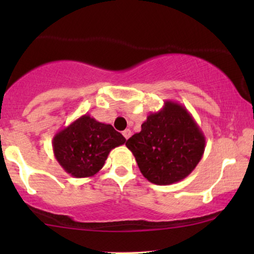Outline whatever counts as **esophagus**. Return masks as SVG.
<instances>
[{"instance_id": "34e87169", "label": "esophagus", "mask_w": 254, "mask_h": 254, "mask_svg": "<svg viewBox=\"0 0 254 254\" xmlns=\"http://www.w3.org/2000/svg\"><path fill=\"white\" fill-rule=\"evenodd\" d=\"M123 135L125 136V138H126V140H128V138H129L130 135H131L130 129H125V130L123 131Z\"/></svg>"}]
</instances>
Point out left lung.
Here are the masks:
<instances>
[{
    "label": "left lung",
    "mask_w": 254,
    "mask_h": 254,
    "mask_svg": "<svg viewBox=\"0 0 254 254\" xmlns=\"http://www.w3.org/2000/svg\"><path fill=\"white\" fill-rule=\"evenodd\" d=\"M140 133L126 142L144 178L156 185H171L185 179L199 164L206 137L182 104L165 100L141 125Z\"/></svg>",
    "instance_id": "left-lung-1"
}]
</instances>
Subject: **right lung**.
<instances>
[{
    "mask_svg": "<svg viewBox=\"0 0 254 254\" xmlns=\"http://www.w3.org/2000/svg\"><path fill=\"white\" fill-rule=\"evenodd\" d=\"M126 138L112 125L97 121L89 114L77 118L54 135L53 152L61 168L75 178L97 175L112 149Z\"/></svg>",
    "mask_w": 254,
    "mask_h": 254,
    "instance_id": "obj_1",
    "label": "right lung"
}]
</instances>
